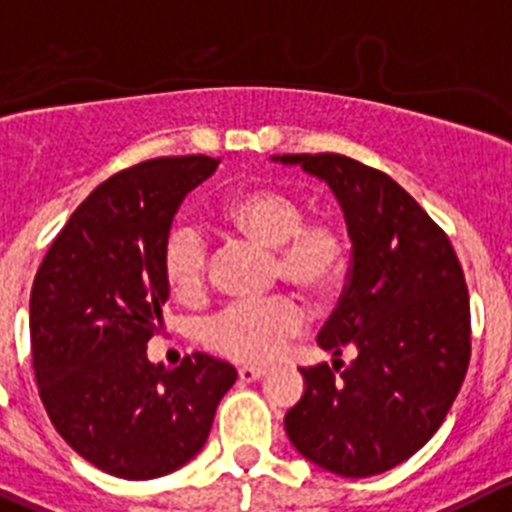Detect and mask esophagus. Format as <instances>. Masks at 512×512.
Segmentation results:
<instances>
[{"label": "esophagus", "mask_w": 512, "mask_h": 512, "mask_svg": "<svg viewBox=\"0 0 512 512\" xmlns=\"http://www.w3.org/2000/svg\"><path fill=\"white\" fill-rule=\"evenodd\" d=\"M266 374V369H261V367H241L238 369V379H241V382H256V379H261Z\"/></svg>", "instance_id": "obj_1"}]
</instances>
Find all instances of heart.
Returning a JSON list of instances; mask_svg holds the SVG:
<instances>
[{"mask_svg": "<svg viewBox=\"0 0 512 512\" xmlns=\"http://www.w3.org/2000/svg\"><path fill=\"white\" fill-rule=\"evenodd\" d=\"M223 218L246 238L274 248V279L306 294L332 291L347 271V238L329 221H304L299 198L274 186L233 193ZM163 279L178 301H198L211 276V246L198 226L175 223L163 241ZM304 324L299 304L276 294L256 301H233L203 324L201 339L211 352L241 364H264L284 349Z\"/></svg>", "mask_w": 512, "mask_h": 512, "instance_id": "obj_1", "label": "heart"}]
</instances>
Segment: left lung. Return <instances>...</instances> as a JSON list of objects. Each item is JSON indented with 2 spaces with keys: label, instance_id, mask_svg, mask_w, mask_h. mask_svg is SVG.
I'll use <instances>...</instances> for the list:
<instances>
[{
  "label": "left lung",
  "instance_id": "8db88e82",
  "mask_svg": "<svg viewBox=\"0 0 512 512\" xmlns=\"http://www.w3.org/2000/svg\"><path fill=\"white\" fill-rule=\"evenodd\" d=\"M274 160L326 180L352 238L347 286L316 342L354 359L301 369L306 389L286 412V435L342 478L379 475L440 430L460 392L470 364L465 274L447 233L382 170L337 153Z\"/></svg>",
  "mask_w": 512,
  "mask_h": 512
}]
</instances>
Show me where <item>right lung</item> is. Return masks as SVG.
Instances as JSON below:
<instances>
[{
    "label": "right lung",
    "instance_id": "add662e5",
    "mask_svg": "<svg viewBox=\"0 0 512 512\" xmlns=\"http://www.w3.org/2000/svg\"><path fill=\"white\" fill-rule=\"evenodd\" d=\"M221 160L153 158L110 175L55 236L29 296L32 369L62 440L100 470L153 480L201 452L236 382L196 352L148 362L168 286L163 241L180 203Z\"/></svg>",
    "mask_w": 512,
    "mask_h": 512
}]
</instances>
